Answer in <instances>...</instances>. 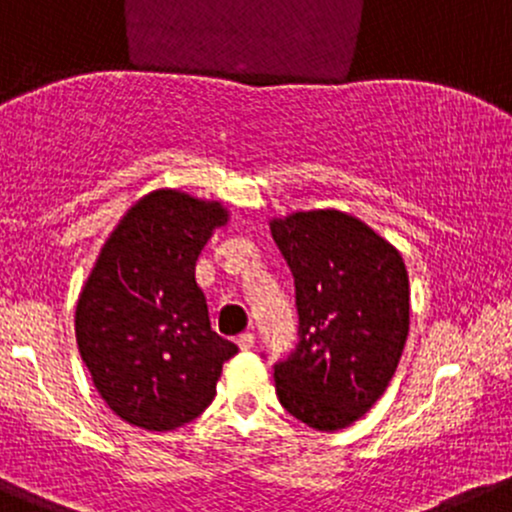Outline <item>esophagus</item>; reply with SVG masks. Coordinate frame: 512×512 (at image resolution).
<instances>
[{"instance_id":"obj_1","label":"esophagus","mask_w":512,"mask_h":512,"mask_svg":"<svg viewBox=\"0 0 512 512\" xmlns=\"http://www.w3.org/2000/svg\"><path fill=\"white\" fill-rule=\"evenodd\" d=\"M238 347H240V350H252V347H255V335L240 333L238 335Z\"/></svg>"}]
</instances>
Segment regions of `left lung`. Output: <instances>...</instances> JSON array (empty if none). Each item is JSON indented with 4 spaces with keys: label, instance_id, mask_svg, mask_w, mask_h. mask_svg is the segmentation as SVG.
<instances>
[{
    "label": "left lung",
    "instance_id": "8db88e82",
    "mask_svg": "<svg viewBox=\"0 0 512 512\" xmlns=\"http://www.w3.org/2000/svg\"><path fill=\"white\" fill-rule=\"evenodd\" d=\"M294 272L299 345L274 367L279 403L320 432L350 428L389 386L411 325L401 252L338 209L269 221Z\"/></svg>",
    "mask_w": 512,
    "mask_h": 512
}]
</instances>
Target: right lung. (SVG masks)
Listing matches in <instances>:
<instances>
[{
  "instance_id": "add662e5",
  "label": "right lung",
  "mask_w": 512,
  "mask_h": 512,
  "mask_svg": "<svg viewBox=\"0 0 512 512\" xmlns=\"http://www.w3.org/2000/svg\"><path fill=\"white\" fill-rule=\"evenodd\" d=\"M221 201L179 189L140 196L101 247L75 308L99 396L128 425L167 432L199 418L238 345L211 330L196 260L228 223Z\"/></svg>"
}]
</instances>
